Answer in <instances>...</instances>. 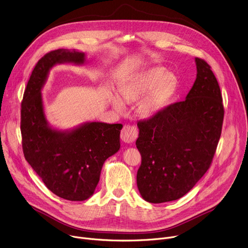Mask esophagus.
<instances>
[{"mask_svg": "<svg viewBox=\"0 0 248 248\" xmlns=\"http://www.w3.org/2000/svg\"><path fill=\"white\" fill-rule=\"evenodd\" d=\"M137 137V130L134 126L131 125H124L122 132H121V138L124 143H132L133 141Z\"/></svg>", "mask_w": 248, "mask_h": 248, "instance_id": "34e87169", "label": "esophagus"}]
</instances>
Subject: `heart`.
<instances>
[{
  "label": "heart",
  "instance_id": "heart-1",
  "mask_svg": "<svg viewBox=\"0 0 248 248\" xmlns=\"http://www.w3.org/2000/svg\"><path fill=\"white\" fill-rule=\"evenodd\" d=\"M176 86L174 75L167 73L165 67L153 66L145 69L124 83L119 93L121 98L133 103L146 96L137 106V113L143 118H151L161 112ZM120 97L113 95L111 102L115 110L122 113L124 111V104Z\"/></svg>",
  "mask_w": 248,
  "mask_h": 248
}]
</instances>
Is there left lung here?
<instances>
[{
  "mask_svg": "<svg viewBox=\"0 0 248 248\" xmlns=\"http://www.w3.org/2000/svg\"><path fill=\"white\" fill-rule=\"evenodd\" d=\"M196 79L186 100L137 124L141 154L136 183L142 198L164 203L186 195L213 160L222 132L223 99L211 66L195 58Z\"/></svg>",
  "mask_w": 248,
  "mask_h": 248,
  "instance_id": "obj_1",
  "label": "left lung"
}]
</instances>
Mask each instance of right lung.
Listing matches in <instances>:
<instances>
[{
    "label": "right lung",
    "mask_w": 248,
    "mask_h": 248,
    "mask_svg": "<svg viewBox=\"0 0 248 248\" xmlns=\"http://www.w3.org/2000/svg\"><path fill=\"white\" fill-rule=\"evenodd\" d=\"M85 62V54L75 49L46 54L35 65L21 103L24 157L54 194L70 201H83L94 194L104 162L121 148V124L86 122L62 130L46 119L42 89L51 68Z\"/></svg>",
    "instance_id": "obj_1"
}]
</instances>
